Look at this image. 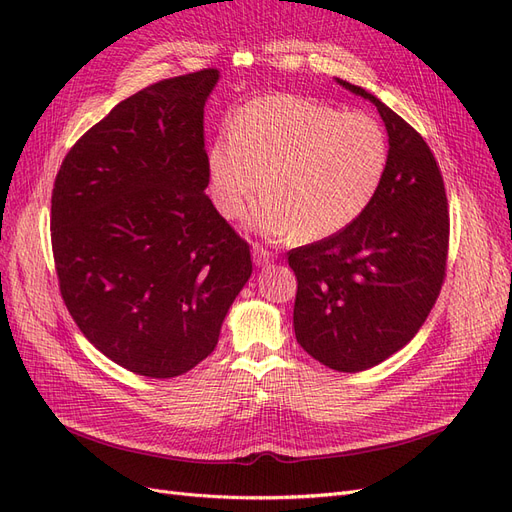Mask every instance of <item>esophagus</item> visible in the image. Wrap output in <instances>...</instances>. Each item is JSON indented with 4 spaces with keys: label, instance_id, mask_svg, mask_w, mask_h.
I'll use <instances>...</instances> for the list:
<instances>
[{
    "label": "esophagus",
    "instance_id": "obj_1",
    "mask_svg": "<svg viewBox=\"0 0 512 512\" xmlns=\"http://www.w3.org/2000/svg\"><path fill=\"white\" fill-rule=\"evenodd\" d=\"M275 260V254L271 252V250H267V247H262V245H254V262L258 267H265V265H269V262H273Z\"/></svg>",
    "mask_w": 512,
    "mask_h": 512
}]
</instances>
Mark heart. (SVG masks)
Here are the masks:
<instances>
[{
  "label": "heart",
  "instance_id": "b5f03b06",
  "mask_svg": "<svg viewBox=\"0 0 512 512\" xmlns=\"http://www.w3.org/2000/svg\"><path fill=\"white\" fill-rule=\"evenodd\" d=\"M382 123L301 96L273 94L247 102L232 138L209 151L211 194L237 218L260 192L247 224L260 235L320 241L359 220L389 168Z\"/></svg>",
  "mask_w": 512,
  "mask_h": 512
}]
</instances>
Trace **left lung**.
<instances>
[{"label": "left lung", "instance_id": "left-lung-1", "mask_svg": "<svg viewBox=\"0 0 512 512\" xmlns=\"http://www.w3.org/2000/svg\"><path fill=\"white\" fill-rule=\"evenodd\" d=\"M391 145L389 168L359 220L288 252L297 275L294 335L316 361L363 371L404 348L423 327L446 275L448 203L440 166L410 123L363 87Z\"/></svg>", "mask_w": 512, "mask_h": 512}]
</instances>
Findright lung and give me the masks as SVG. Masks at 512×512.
I'll list each match as a JSON object with an SVG mask.
<instances>
[{"mask_svg": "<svg viewBox=\"0 0 512 512\" xmlns=\"http://www.w3.org/2000/svg\"><path fill=\"white\" fill-rule=\"evenodd\" d=\"M215 68L119 102L61 162L51 241L61 299L117 365L175 378L207 359L250 280V245L205 194Z\"/></svg>", "mask_w": 512, "mask_h": 512, "instance_id": "right-lung-1", "label": "right lung"}]
</instances>
